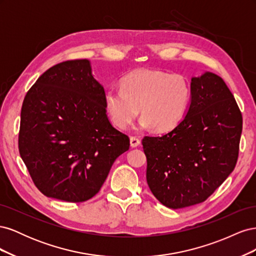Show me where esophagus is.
<instances>
[{
    "mask_svg": "<svg viewBox=\"0 0 256 256\" xmlns=\"http://www.w3.org/2000/svg\"><path fill=\"white\" fill-rule=\"evenodd\" d=\"M140 144H141V141L138 140V138H136V136H131L130 138V146L131 147H138Z\"/></svg>",
    "mask_w": 256,
    "mask_h": 256,
    "instance_id": "esophagus-1",
    "label": "esophagus"
}]
</instances>
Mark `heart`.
<instances>
[{"label":"heart","mask_w":256,"mask_h":256,"mask_svg":"<svg viewBox=\"0 0 256 256\" xmlns=\"http://www.w3.org/2000/svg\"><path fill=\"white\" fill-rule=\"evenodd\" d=\"M191 92V84L182 74L138 69L124 76L120 90H106L104 104L111 120L120 129L128 128L141 111L143 128L168 131L184 118Z\"/></svg>","instance_id":"1"}]
</instances>
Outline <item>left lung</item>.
<instances>
[{
	"instance_id": "left-lung-1",
	"label": "left lung",
	"mask_w": 256,
	"mask_h": 256,
	"mask_svg": "<svg viewBox=\"0 0 256 256\" xmlns=\"http://www.w3.org/2000/svg\"><path fill=\"white\" fill-rule=\"evenodd\" d=\"M182 120L161 136L142 141L146 180L161 204L180 209L202 203L235 168L242 116L222 78L210 72L191 78Z\"/></svg>"
}]
</instances>
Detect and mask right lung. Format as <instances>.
<instances>
[{
    "mask_svg": "<svg viewBox=\"0 0 256 256\" xmlns=\"http://www.w3.org/2000/svg\"><path fill=\"white\" fill-rule=\"evenodd\" d=\"M129 145L108 118L104 88L88 60L49 68L26 92L19 152L46 196L72 203L92 198Z\"/></svg>",
    "mask_w": 256,
    "mask_h": 256,
    "instance_id": "right-lung-1",
    "label": "right lung"
}]
</instances>
